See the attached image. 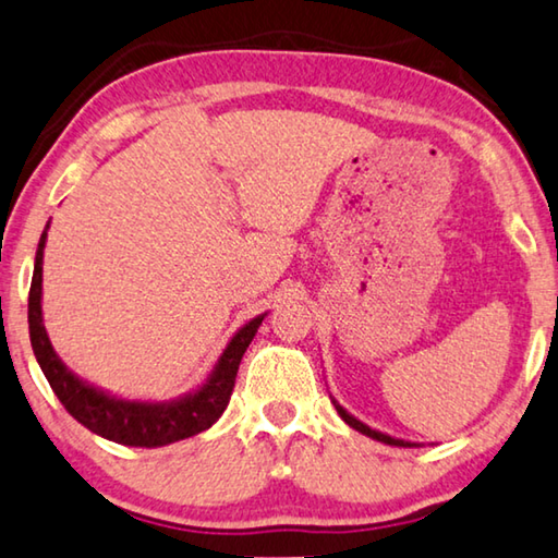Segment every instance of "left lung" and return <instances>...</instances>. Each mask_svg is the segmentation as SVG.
I'll return each mask as SVG.
<instances>
[{
	"label": "left lung",
	"mask_w": 558,
	"mask_h": 558,
	"mask_svg": "<svg viewBox=\"0 0 558 558\" xmlns=\"http://www.w3.org/2000/svg\"><path fill=\"white\" fill-rule=\"evenodd\" d=\"M331 403H333V408L339 410V415H341V420L345 425H351L353 430H359L361 435H365V437H373V440H378V442H386V445H392V447H423L420 442H410V440H400V437H392V435H386V433H380V430H373V427H368L365 423H361L359 417H353L349 410H345L339 400L336 398H331Z\"/></svg>",
	"instance_id": "left-lung-1"
}]
</instances>
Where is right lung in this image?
I'll use <instances>...</instances> for the list:
<instances>
[{"label":"right lung","instance_id":"1","mask_svg":"<svg viewBox=\"0 0 558 558\" xmlns=\"http://www.w3.org/2000/svg\"><path fill=\"white\" fill-rule=\"evenodd\" d=\"M47 232L49 222L44 227L34 257L29 289V339L36 363L47 376L51 390L57 392L61 405L90 433L128 447H162L213 427L219 415L225 413L227 403H230L242 355L250 349L267 314L254 316L252 322L236 328V333L227 341L225 351L219 353L213 371L207 373V378L197 388L182 392L172 400H128L113 396V392L96 388L94 383L76 376L59 359V353L53 351L49 341L41 314V271Z\"/></svg>","mask_w":558,"mask_h":558}]
</instances>
